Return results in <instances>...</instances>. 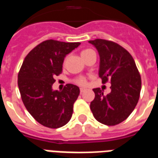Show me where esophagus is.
<instances>
[{
	"instance_id": "1",
	"label": "esophagus",
	"mask_w": 158,
	"mask_h": 158,
	"mask_svg": "<svg viewBox=\"0 0 158 158\" xmlns=\"http://www.w3.org/2000/svg\"><path fill=\"white\" fill-rule=\"evenodd\" d=\"M85 90V89H84V88H80V93H81V94H82Z\"/></svg>"
}]
</instances>
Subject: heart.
Here are the masks:
<instances>
[{"label":"heart","instance_id":"1","mask_svg":"<svg viewBox=\"0 0 158 158\" xmlns=\"http://www.w3.org/2000/svg\"><path fill=\"white\" fill-rule=\"evenodd\" d=\"M93 52L92 50L86 49V50H84V51L81 52V56H85L88 55L89 53H90V52ZM77 83H78L79 85H85L86 79H85V78H80V79H79L78 80H77Z\"/></svg>","mask_w":158,"mask_h":158}]
</instances>
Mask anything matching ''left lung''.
Listing matches in <instances>:
<instances>
[{"instance_id": "8db88e82", "label": "left lung", "mask_w": 158, "mask_h": 158, "mask_svg": "<svg viewBox=\"0 0 158 158\" xmlns=\"http://www.w3.org/2000/svg\"><path fill=\"white\" fill-rule=\"evenodd\" d=\"M89 43L99 54V77L102 83H111V92L106 96L100 88L93 89L95 99L90 102V110L98 122L116 125L124 121L137 105L141 89L140 75L132 56L121 45L102 39Z\"/></svg>"}]
</instances>
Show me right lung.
<instances>
[{
    "instance_id": "right-lung-1",
    "label": "right lung",
    "mask_w": 158,
    "mask_h": 158,
    "mask_svg": "<svg viewBox=\"0 0 158 158\" xmlns=\"http://www.w3.org/2000/svg\"><path fill=\"white\" fill-rule=\"evenodd\" d=\"M79 45L48 40L33 49L23 62L18 76L23 102L33 118L45 127L57 129L71 119L79 88L68 84L58 91L52 89V85L55 76L62 73L66 56Z\"/></svg>"
}]
</instances>
